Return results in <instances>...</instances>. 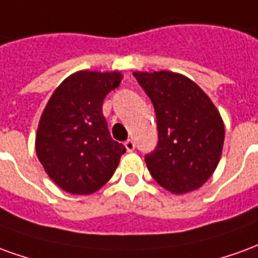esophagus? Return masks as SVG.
<instances>
[{"instance_id":"obj_1","label":"esophagus","mask_w":258,"mask_h":258,"mask_svg":"<svg viewBox=\"0 0 258 258\" xmlns=\"http://www.w3.org/2000/svg\"><path fill=\"white\" fill-rule=\"evenodd\" d=\"M125 147L127 151H133L135 147H136V144H135V142H133L132 139H127V140L125 142Z\"/></svg>"}]
</instances>
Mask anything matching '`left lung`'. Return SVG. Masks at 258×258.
<instances>
[{
  "instance_id": "obj_1",
  "label": "left lung",
  "mask_w": 258,
  "mask_h": 258,
  "mask_svg": "<svg viewBox=\"0 0 258 258\" xmlns=\"http://www.w3.org/2000/svg\"><path fill=\"white\" fill-rule=\"evenodd\" d=\"M133 76L154 105L158 142L144 155L151 176L182 195L199 189L220 162L224 122L211 100L186 76L168 71Z\"/></svg>"
}]
</instances>
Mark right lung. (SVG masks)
I'll return each instance as SVG.
<instances>
[{"label":"right lung","instance_id":"1","mask_svg":"<svg viewBox=\"0 0 258 258\" xmlns=\"http://www.w3.org/2000/svg\"><path fill=\"white\" fill-rule=\"evenodd\" d=\"M120 79L118 72L80 71L51 96L38 123L36 153L62 190L90 195L114 175L126 149L111 138L103 103Z\"/></svg>","mask_w":258,"mask_h":258}]
</instances>
